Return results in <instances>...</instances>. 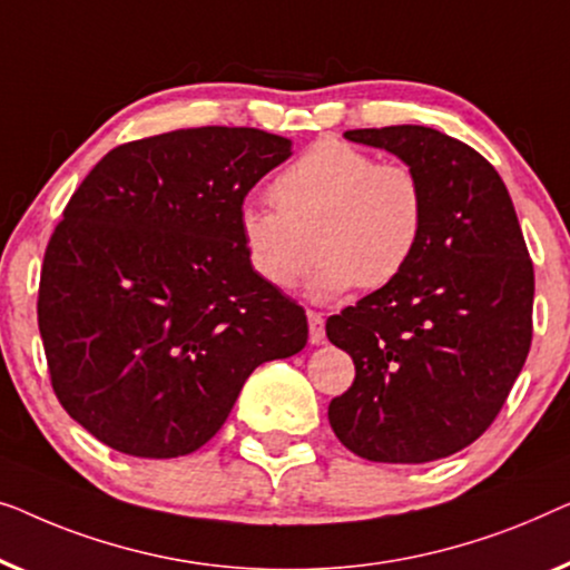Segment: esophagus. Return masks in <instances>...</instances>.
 <instances>
[{"label":"esophagus","mask_w":570,"mask_h":570,"mask_svg":"<svg viewBox=\"0 0 570 570\" xmlns=\"http://www.w3.org/2000/svg\"><path fill=\"white\" fill-rule=\"evenodd\" d=\"M307 323H309V341L320 346L325 343V317L320 312H307Z\"/></svg>","instance_id":"esophagus-1"}]
</instances>
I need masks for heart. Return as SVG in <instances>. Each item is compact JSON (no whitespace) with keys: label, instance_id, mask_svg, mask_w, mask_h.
<instances>
[{"label":"heart","instance_id":"heart-1","mask_svg":"<svg viewBox=\"0 0 570 570\" xmlns=\"http://www.w3.org/2000/svg\"><path fill=\"white\" fill-rule=\"evenodd\" d=\"M274 208L245 206L237 216L247 266L268 286L294 288L312 263L309 292L333 299L348 288H380L411 266L426 229V190L405 163L341 139H320L271 180Z\"/></svg>","mask_w":570,"mask_h":570}]
</instances>
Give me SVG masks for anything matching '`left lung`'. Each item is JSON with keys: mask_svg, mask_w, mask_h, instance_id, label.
I'll return each instance as SVG.
<instances>
[{"mask_svg": "<svg viewBox=\"0 0 570 570\" xmlns=\"http://www.w3.org/2000/svg\"><path fill=\"white\" fill-rule=\"evenodd\" d=\"M421 175L426 229L411 266L327 317L354 384L327 421L372 462L460 452L495 421L532 346L534 268L514 204L483 155L429 126L354 128Z\"/></svg>", "mask_w": 570, "mask_h": 570, "instance_id": "8db88e82", "label": "left lung"}]
</instances>
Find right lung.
<instances>
[{
	"instance_id": "obj_1",
	"label": "right lung",
	"mask_w": 570,
	"mask_h": 570,
	"mask_svg": "<svg viewBox=\"0 0 570 570\" xmlns=\"http://www.w3.org/2000/svg\"><path fill=\"white\" fill-rule=\"evenodd\" d=\"M292 155L261 128L202 126L110 149L48 239L38 331L51 387L116 452L202 449L263 362L299 354L307 315L247 266L237 216Z\"/></svg>"
}]
</instances>
